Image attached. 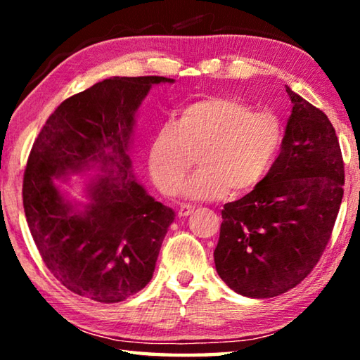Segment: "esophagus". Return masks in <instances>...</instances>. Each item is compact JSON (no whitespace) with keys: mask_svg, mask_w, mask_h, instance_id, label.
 Instances as JSON below:
<instances>
[{"mask_svg":"<svg viewBox=\"0 0 360 360\" xmlns=\"http://www.w3.org/2000/svg\"><path fill=\"white\" fill-rule=\"evenodd\" d=\"M193 210H195V206L188 205V203H182V205L179 206V210H178V214H179L181 217H187V216L192 214Z\"/></svg>","mask_w":360,"mask_h":360,"instance_id":"34e87169","label":"esophagus"}]
</instances>
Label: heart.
Listing matches in <instances>:
<instances>
[{
    "mask_svg": "<svg viewBox=\"0 0 360 360\" xmlns=\"http://www.w3.org/2000/svg\"><path fill=\"white\" fill-rule=\"evenodd\" d=\"M283 127L270 112H254L233 96H208L179 112L174 124L158 127L149 146V172L158 191L172 195L182 184L195 155L200 163L182 195L216 200L252 192L275 163Z\"/></svg>",
    "mask_w": 360,
    "mask_h": 360,
    "instance_id": "heart-1",
    "label": "heart"
}]
</instances>
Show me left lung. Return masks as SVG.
Wrapping results in <instances>:
<instances>
[{
	"instance_id": "left-lung-1",
	"label": "left lung",
	"mask_w": 360,
	"mask_h": 360,
	"mask_svg": "<svg viewBox=\"0 0 360 360\" xmlns=\"http://www.w3.org/2000/svg\"><path fill=\"white\" fill-rule=\"evenodd\" d=\"M292 114L281 154L265 179L225 203L216 270L236 294L281 295L300 284L330 240L345 184V163L327 115L285 87Z\"/></svg>"
}]
</instances>
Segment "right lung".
<instances>
[{
  "label": "right lung",
  "instance_id": "1",
  "mask_svg": "<svg viewBox=\"0 0 360 360\" xmlns=\"http://www.w3.org/2000/svg\"><path fill=\"white\" fill-rule=\"evenodd\" d=\"M162 76L109 77L65 100L47 119L23 174V210L49 271L66 289L117 303L150 281L174 211L133 178L127 154L135 112ZM99 167L91 203L68 202L53 182Z\"/></svg>",
  "mask_w": 360,
  "mask_h": 360
}]
</instances>
